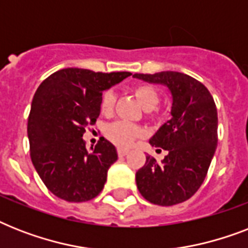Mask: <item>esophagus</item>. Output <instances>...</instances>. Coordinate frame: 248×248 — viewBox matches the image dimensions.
Returning <instances> with one entry per match:
<instances>
[{
    "label": "esophagus",
    "mask_w": 248,
    "mask_h": 248,
    "mask_svg": "<svg viewBox=\"0 0 248 248\" xmlns=\"http://www.w3.org/2000/svg\"><path fill=\"white\" fill-rule=\"evenodd\" d=\"M118 155H120V157H124V155H126L128 153V149H126V148H118Z\"/></svg>",
    "instance_id": "1"
}]
</instances>
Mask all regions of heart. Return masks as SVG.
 <instances>
[{
    "mask_svg": "<svg viewBox=\"0 0 248 248\" xmlns=\"http://www.w3.org/2000/svg\"><path fill=\"white\" fill-rule=\"evenodd\" d=\"M134 93L140 101V104L143 105L144 109L151 110L155 108L159 103V93L155 87L148 85H139L134 89ZM116 104V95L113 91H107L104 93L101 97L100 103V110L103 114L109 116L112 114L113 109ZM105 135L113 144H116L118 147H130L134 141H135L140 135H141V130L138 126L128 122H114V124H109L105 131Z\"/></svg>",
    "mask_w": 248,
    "mask_h": 248,
    "instance_id": "obj_1",
    "label": "heart"
}]
</instances>
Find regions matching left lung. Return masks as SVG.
<instances>
[{
	"instance_id": "1",
	"label": "left lung",
	"mask_w": 248,
	"mask_h": 248,
	"mask_svg": "<svg viewBox=\"0 0 248 248\" xmlns=\"http://www.w3.org/2000/svg\"><path fill=\"white\" fill-rule=\"evenodd\" d=\"M135 78L165 85L172 96L171 118L152 136V147L167 155L158 162L147 155L136 172L140 194L151 203L173 206L200 189L217 145V110L203 83L180 72L135 73Z\"/></svg>"
}]
</instances>
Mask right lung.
Instances as JSON below:
<instances>
[{
	"mask_svg": "<svg viewBox=\"0 0 248 248\" xmlns=\"http://www.w3.org/2000/svg\"><path fill=\"white\" fill-rule=\"evenodd\" d=\"M131 76L130 72L101 73L65 68L41 83L28 117L31 159L52 194L68 202H86L104 188L116 147L101 138L86 148V127L100 114L104 90Z\"/></svg>",
	"mask_w": 248,
	"mask_h": 248,
	"instance_id": "1",
	"label": "right lung"
}]
</instances>
